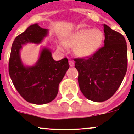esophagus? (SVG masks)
Wrapping results in <instances>:
<instances>
[{
	"instance_id": "esophagus-1",
	"label": "esophagus",
	"mask_w": 134,
	"mask_h": 134,
	"mask_svg": "<svg viewBox=\"0 0 134 134\" xmlns=\"http://www.w3.org/2000/svg\"><path fill=\"white\" fill-rule=\"evenodd\" d=\"M69 65H70V67H74V60H69Z\"/></svg>"
}]
</instances>
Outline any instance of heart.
Returning a JSON list of instances; mask_svg holds the SVG:
<instances>
[{"instance_id":"1","label":"heart","mask_w":134,"mask_h":134,"mask_svg":"<svg viewBox=\"0 0 134 134\" xmlns=\"http://www.w3.org/2000/svg\"><path fill=\"white\" fill-rule=\"evenodd\" d=\"M104 34L99 29H84L76 31L66 39L58 48L64 51L66 46L76 48L75 52L81 58H89L99 50L103 44Z\"/></svg>"}]
</instances>
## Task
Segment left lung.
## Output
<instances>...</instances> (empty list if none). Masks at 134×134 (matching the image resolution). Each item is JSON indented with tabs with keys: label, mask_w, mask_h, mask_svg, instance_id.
<instances>
[{
	"label": "left lung",
	"mask_w": 134,
	"mask_h": 134,
	"mask_svg": "<svg viewBox=\"0 0 134 134\" xmlns=\"http://www.w3.org/2000/svg\"><path fill=\"white\" fill-rule=\"evenodd\" d=\"M104 46L88 58H76L80 89L88 99L103 102L117 91L127 72V47L124 37L103 24Z\"/></svg>",
	"instance_id": "1"
}]
</instances>
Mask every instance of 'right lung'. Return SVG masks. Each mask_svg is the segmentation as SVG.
Listing matches in <instances>:
<instances>
[{
    "instance_id": "1",
    "label": "right lung",
    "mask_w": 134,
    "mask_h": 134,
    "mask_svg": "<svg viewBox=\"0 0 134 134\" xmlns=\"http://www.w3.org/2000/svg\"><path fill=\"white\" fill-rule=\"evenodd\" d=\"M48 32V29H43L38 24L29 26L15 39L9 58V73L13 85L26 102L37 105L50 103L56 98L59 84L69 68L67 58L56 61L47 47L41 48L34 65L23 63L20 56L22 46L40 44Z\"/></svg>"
}]
</instances>
